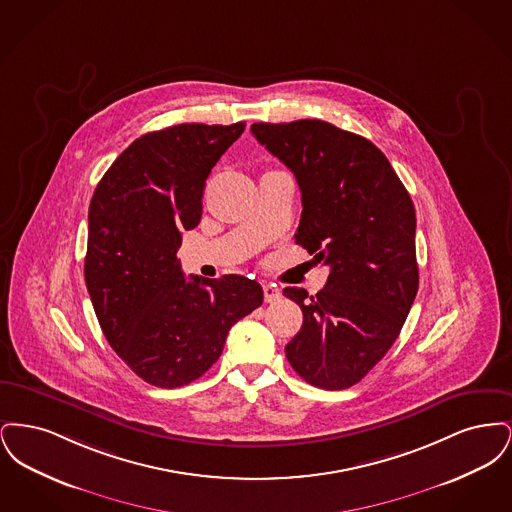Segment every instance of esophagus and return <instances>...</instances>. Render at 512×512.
<instances>
[{
    "instance_id": "1",
    "label": "esophagus",
    "mask_w": 512,
    "mask_h": 512,
    "mask_svg": "<svg viewBox=\"0 0 512 512\" xmlns=\"http://www.w3.org/2000/svg\"><path fill=\"white\" fill-rule=\"evenodd\" d=\"M263 293H265V301H267V303H276V301H280V297H282V292H280L274 284H265V286H263Z\"/></svg>"
}]
</instances>
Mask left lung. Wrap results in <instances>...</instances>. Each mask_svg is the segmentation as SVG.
Listing matches in <instances>:
<instances>
[{
	"label": "left lung",
	"mask_w": 512,
	"mask_h": 512,
	"mask_svg": "<svg viewBox=\"0 0 512 512\" xmlns=\"http://www.w3.org/2000/svg\"><path fill=\"white\" fill-rule=\"evenodd\" d=\"M251 132L299 184L295 244L330 268L317 295L284 288L303 311L286 357L317 388H351L384 359L418 292L411 195L378 147L330 122H255Z\"/></svg>",
	"instance_id": "8db88e82"
}]
</instances>
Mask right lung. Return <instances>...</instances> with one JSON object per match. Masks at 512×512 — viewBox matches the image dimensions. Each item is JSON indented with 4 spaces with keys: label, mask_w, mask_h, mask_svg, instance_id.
<instances>
[{
    "label": "right lung",
    "mask_w": 512,
    "mask_h": 512,
    "mask_svg": "<svg viewBox=\"0 0 512 512\" xmlns=\"http://www.w3.org/2000/svg\"><path fill=\"white\" fill-rule=\"evenodd\" d=\"M245 122H184L134 140L99 180L88 211L84 278L99 326L128 368L180 388L219 361L228 330L263 303L240 274L186 280L180 230L203 211V188Z\"/></svg>",
    "instance_id": "1"
}]
</instances>
